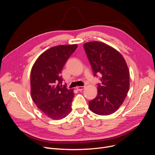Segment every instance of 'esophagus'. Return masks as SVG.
I'll list each match as a JSON object with an SVG mask.
<instances>
[{
    "mask_svg": "<svg viewBox=\"0 0 155 155\" xmlns=\"http://www.w3.org/2000/svg\"><path fill=\"white\" fill-rule=\"evenodd\" d=\"M85 88V86H80V87H77V89L79 91H82L84 90Z\"/></svg>",
    "mask_w": 155,
    "mask_h": 155,
    "instance_id": "34e87169",
    "label": "esophagus"
}]
</instances>
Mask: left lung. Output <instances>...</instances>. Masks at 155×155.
<instances>
[{
	"label": "left lung",
	"mask_w": 155,
	"mask_h": 155,
	"mask_svg": "<svg viewBox=\"0 0 155 155\" xmlns=\"http://www.w3.org/2000/svg\"><path fill=\"white\" fill-rule=\"evenodd\" d=\"M94 76L101 74L97 95L88 102L89 109L98 115H109L123 104L129 88V71L123 56L114 48L98 41L84 45Z\"/></svg>",
	"instance_id": "8db88e82"
}]
</instances>
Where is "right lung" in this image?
<instances>
[{
  "label": "right lung",
  "mask_w": 155,
  "mask_h": 155,
  "mask_svg": "<svg viewBox=\"0 0 155 155\" xmlns=\"http://www.w3.org/2000/svg\"><path fill=\"white\" fill-rule=\"evenodd\" d=\"M77 45L52 47L41 54L31 73V94L36 106L54 120L66 117L71 109L74 93L62 86V69Z\"/></svg>",
  "instance_id": "right-lung-1"
}]
</instances>
